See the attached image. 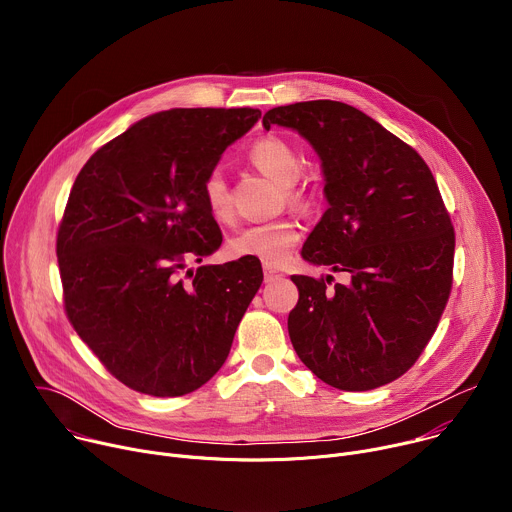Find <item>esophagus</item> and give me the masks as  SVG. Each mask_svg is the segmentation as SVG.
<instances>
[{
	"label": "esophagus",
	"mask_w": 512,
	"mask_h": 512,
	"mask_svg": "<svg viewBox=\"0 0 512 512\" xmlns=\"http://www.w3.org/2000/svg\"><path fill=\"white\" fill-rule=\"evenodd\" d=\"M265 283H271V281H277V279H281L283 275L281 273H277L275 269H271V267H265Z\"/></svg>",
	"instance_id": "esophagus-1"
}]
</instances>
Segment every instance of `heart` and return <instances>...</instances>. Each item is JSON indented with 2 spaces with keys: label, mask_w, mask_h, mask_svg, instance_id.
<instances>
[{
  "label": "heart",
  "mask_w": 512,
  "mask_h": 512,
  "mask_svg": "<svg viewBox=\"0 0 512 512\" xmlns=\"http://www.w3.org/2000/svg\"><path fill=\"white\" fill-rule=\"evenodd\" d=\"M251 162L281 186H291L289 196H298L294 184L304 172V160L289 141L267 135L257 139L249 150ZM202 200L216 221H229L233 214L231 194L225 174L214 168L202 180ZM300 239V229L289 218L253 223L241 227L229 239V253L233 257H253L269 267H279L289 257L291 249Z\"/></svg>",
  "instance_id": "heart-1"
}]
</instances>
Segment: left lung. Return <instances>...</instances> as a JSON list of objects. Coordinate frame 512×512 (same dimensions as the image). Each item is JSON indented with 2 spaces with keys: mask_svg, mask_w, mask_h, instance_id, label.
Returning a JSON list of instances; mask_svg holds the SVG:
<instances>
[{
  "mask_svg": "<svg viewBox=\"0 0 512 512\" xmlns=\"http://www.w3.org/2000/svg\"><path fill=\"white\" fill-rule=\"evenodd\" d=\"M271 125L298 131L324 174L328 208L302 257L348 279L291 275V344L330 387H383L413 367L450 298L456 239L442 194L413 148L346 103L275 107Z\"/></svg>",
  "mask_w": 512,
  "mask_h": 512,
  "instance_id": "obj_1",
  "label": "left lung"
}]
</instances>
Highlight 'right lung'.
I'll return each mask as SVG.
<instances>
[{
  "label": "right lung",
  "instance_id": "right-lung-1",
  "mask_svg": "<svg viewBox=\"0 0 512 512\" xmlns=\"http://www.w3.org/2000/svg\"><path fill=\"white\" fill-rule=\"evenodd\" d=\"M259 109H170L97 150L72 184L56 255L64 308L105 369L133 391L180 397L223 367L263 281L241 257L200 263L223 243L202 180Z\"/></svg>",
  "mask_w": 512,
  "mask_h": 512
}]
</instances>
